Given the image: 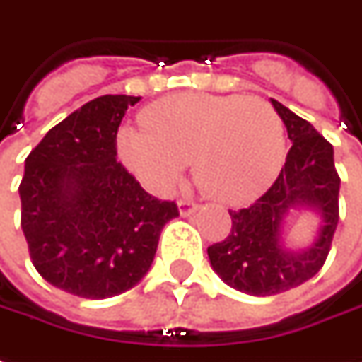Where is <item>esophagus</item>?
I'll use <instances>...</instances> for the list:
<instances>
[{
  "mask_svg": "<svg viewBox=\"0 0 362 362\" xmlns=\"http://www.w3.org/2000/svg\"><path fill=\"white\" fill-rule=\"evenodd\" d=\"M198 204L196 202H192V199H180L178 202V209H180V216H192L194 211H198Z\"/></svg>",
  "mask_w": 362,
  "mask_h": 362,
  "instance_id": "esophagus-1",
  "label": "esophagus"
}]
</instances>
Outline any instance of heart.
I'll use <instances>...</instances> for the list:
<instances>
[{
    "instance_id": "obj_1",
    "label": "heart",
    "mask_w": 362,
    "mask_h": 362,
    "mask_svg": "<svg viewBox=\"0 0 362 362\" xmlns=\"http://www.w3.org/2000/svg\"><path fill=\"white\" fill-rule=\"evenodd\" d=\"M142 129H123L119 151L155 192H168L194 160L209 198L239 206L257 198L284 163V125L260 98L178 93L151 105Z\"/></svg>"
}]
</instances>
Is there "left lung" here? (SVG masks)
Here are the masks:
<instances>
[{"label": "left lung", "mask_w": 362, "mask_h": 362, "mask_svg": "<svg viewBox=\"0 0 362 362\" xmlns=\"http://www.w3.org/2000/svg\"><path fill=\"white\" fill-rule=\"evenodd\" d=\"M286 125L292 146L274 184L252 206L229 209L231 233L207 247L209 264L225 284L251 296H274L315 276L331 249L339 221V174L333 146L294 111L270 100ZM308 209L320 219L316 239L290 247L284 227L292 211Z\"/></svg>", "instance_id": "1"}]
</instances>
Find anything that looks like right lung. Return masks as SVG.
Instances as JSON below:
<instances>
[{
	"label": "right lung",
	"mask_w": 362,
	"mask_h": 362,
	"mask_svg": "<svg viewBox=\"0 0 362 362\" xmlns=\"http://www.w3.org/2000/svg\"><path fill=\"white\" fill-rule=\"evenodd\" d=\"M135 95H102L50 129L25 160L21 229L39 274L68 294H123L155 260L174 202L117 163V129Z\"/></svg>",
	"instance_id": "right-lung-1"
}]
</instances>
